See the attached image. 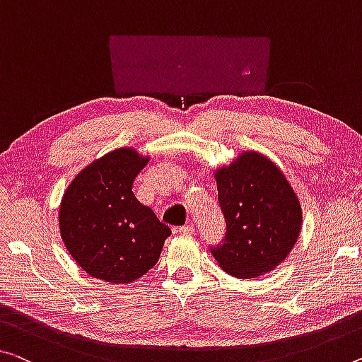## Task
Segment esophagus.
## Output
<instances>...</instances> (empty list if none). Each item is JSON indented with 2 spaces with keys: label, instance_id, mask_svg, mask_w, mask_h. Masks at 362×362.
Here are the masks:
<instances>
[{
  "label": "esophagus",
  "instance_id": "esophagus-1",
  "mask_svg": "<svg viewBox=\"0 0 362 362\" xmlns=\"http://www.w3.org/2000/svg\"><path fill=\"white\" fill-rule=\"evenodd\" d=\"M180 233L181 235H194V233H196V226L192 223H186L180 228Z\"/></svg>",
  "mask_w": 362,
  "mask_h": 362
}]
</instances>
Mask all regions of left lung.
Here are the masks:
<instances>
[{
    "instance_id": "1",
    "label": "left lung",
    "mask_w": 362,
    "mask_h": 362,
    "mask_svg": "<svg viewBox=\"0 0 362 362\" xmlns=\"http://www.w3.org/2000/svg\"><path fill=\"white\" fill-rule=\"evenodd\" d=\"M226 231L210 247L221 269L238 278L274 270L301 231V205L280 168L257 152H244L215 173Z\"/></svg>"
}]
</instances>
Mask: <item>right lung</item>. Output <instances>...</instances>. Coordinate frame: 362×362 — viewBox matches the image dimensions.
<instances>
[{"label": "right lung", "mask_w": 362, "mask_h": 362, "mask_svg": "<svg viewBox=\"0 0 362 362\" xmlns=\"http://www.w3.org/2000/svg\"><path fill=\"white\" fill-rule=\"evenodd\" d=\"M134 148H118L77 175L59 207V231L88 275L131 283L153 269L171 230L132 192L147 165Z\"/></svg>", "instance_id": "right-lung-1"}]
</instances>
